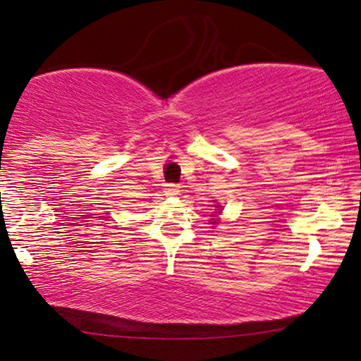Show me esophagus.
Segmentation results:
<instances>
[{
	"mask_svg": "<svg viewBox=\"0 0 361 361\" xmlns=\"http://www.w3.org/2000/svg\"><path fill=\"white\" fill-rule=\"evenodd\" d=\"M164 194H166L167 197H176V195H179V187H177L176 184H166Z\"/></svg>",
	"mask_w": 361,
	"mask_h": 361,
	"instance_id": "34e87169",
	"label": "esophagus"
}]
</instances>
